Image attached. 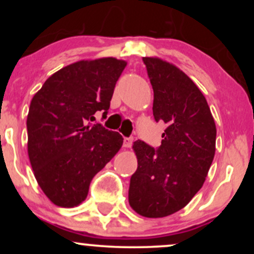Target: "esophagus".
<instances>
[{"instance_id":"1","label":"esophagus","mask_w":254,"mask_h":254,"mask_svg":"<svg viewBox=\"0 0 254 254\" xmlns=\"http://www.w3.org/2000/svg\"><path fill=\"white\" fill-rule=\"evenodd\" d=\"M132 142H133L132 137H124V139H123L124 148H130L131 144H132Z\"/></svg>"}]
</instances>
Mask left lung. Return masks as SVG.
Instances as JSON below:
<instances>
[{"label":"left lung","mask_w":254,"mask_h":254,"mask_svg":"<svg viewBox=\"0 0 254 254\" xmlns=\"http://www.w3.org/2000/svg\"><path fill=\"white\" fill-rule=\"evenodd\" d=\"M154 90L156 122L168 125L156 151L132 145L137 171L130 179L129 204L141 216L179 211L200 190L216 150V125L206 99L183 70L159 57H143Z\"/></svg>","instance_id":"8db88e82"}]
</instances>
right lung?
Here are the masks:
<instances>
[{
  "label": "right lung",
  "instance_id": "right-lung-1",
  "mask_svg": "<svg viewBox=\"0 0 254 254\" xmlns=\"http://www.w3.org/2000/svg\"><path fill=\"white\" fill-rule=\"evenodd\" d=\"M127 62L82 60L52 74L32 98L27 116L28 157L38 185L55 205L74 208L86 199L93 177L123 145V137L94 115L110 109Z\"/></svg>",
  "mask_w": 254,
  "mask_h": 254
}]
</instances>
